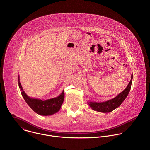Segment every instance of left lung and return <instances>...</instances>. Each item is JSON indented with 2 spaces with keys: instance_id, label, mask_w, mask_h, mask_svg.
Wrapping results in <instances>:
<instances>
[{
  "instance_id": "left-lung-1",
  "label": "left lung",
  "mask_w": 150,
  "mask_h": 150,
  "mask_svg": "<svg viewBox=\"0 0 150 150\" xmlns=\"http://www.w3.org/2000/svg\"><path fill=\"white\" fill-rule=\"evenodd\" d=\"M132 79L133 75L132 74L131 81L129 84L127 85L126 88L122 93L119 94L116 97L113 98V99L99 103L88 101V104L90 106V108L94 111L102 113H109L112 112L115 109L117 108L126 98L128 94H129L131 88Z\"/></svg>"
}]
</instances>
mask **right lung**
Instances as JSON below:
<instances>
[{
	"label": "right lung",
	"mask_w": 150,
	"mask_h": 150,
	"mask_svg": "<svg viewBox=\"0 0 150 150\" xmlns=\"http://www.w3.org/2000/svg\"><path fill=\"white\" fill-rule=\"evenodd\" d=\"M18 79L19 87L21 91V94L27 104L33 111L42 116H49L59 112L63 102L64 98H65L64 91H63L58 97L44 101L38 98H32L28 96L23 90L19 81V76H18Z\"/></svg>",
	"instance_id": "add662e5"
}]
</instances>
